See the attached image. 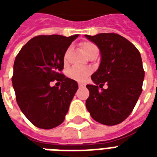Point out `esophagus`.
Returning a JSON list of instances; mask_svg holds the SVG:
<instances>
[{
  "label": "esophagus",
  "mask_w": 157,
  "mask_h": 157,
  "mask_svg": "<svg viewBox=\"0 0 157 157\" xmlns=\"http://www.w3.org/2000/svg\"><path fill=\"white\" fill-rule=\"evenodd\" d=\"M78 86L80 88H81V87H84V86H85V85H84V84H82V83H79Z\"/></svg>",
  "instance_id": "esophagus-1"
}]
</instances>
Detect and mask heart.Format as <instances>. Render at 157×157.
Masks as SVG:
<instances>
[{"mask_svg":"<svg viewBox=\"0 0 157 157\" xmlns=\"http://www.w3.org/2000/svg\"><path fill=\"white\" fill-rule=\"evenodd\" d=\"M82 48L84 51L86 55H88L91 52L94 51L98 49V47L96 46L92 42L86 41L83 42L82 44ZM69 49L65 52L64 58L66 59L67 54H68ZM91 70L89 68H85V67H80V66H74L69 70L68 76L72 80H75L77 82H84L86 79L87 78V76L90 75Z\"/></svg>","mask_w":157,"mask_h":157,"instance_id":"1","label":"heart"}]
</instances>
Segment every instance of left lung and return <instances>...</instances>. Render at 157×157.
Wrapping results in <instances>:
<instances>
[{
  "label": "left lung",
  "instance_id": "left-lung-1",
  "mask_svg": "<svg viewBox=\"0 0 157 157\" xmlns=\"http://www.w3.org/2000/svg\"><path fill=\"white\" fill-rule=\"evenodd\" d=\"M101 53V62L92 75L94 85L86 107L100 124L116 125L124 120L135 108L142 92L145 71L140 54L135 46L117 33L85 35ZM106 83L108 88L102 86Z\"/></svg>",
  "mask_w": 157,
  "mask_h": 157
}]
</instances>
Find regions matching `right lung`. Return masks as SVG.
I'll return each instance as SVG.
<instances>
[{
	"label": "right lung",
	"instance_id": "1",
	"mask_svg": "<svg viewBox=\"0 0 157 157\" xmlns=\"http://www.w3.org/2000/svg\"><path fill=\"white\" fill-rule=\"evenodd\" d=\"M78 36H37L16 57L12 79L16 100L26 118L38 128L50 129L65 120L78 84L59 71L64 68L65 52ZM55 79L59 87L50 86Z\"/></svg>",
	"mask_w": 157,
	"mask_h": 157
}]
</instances>
